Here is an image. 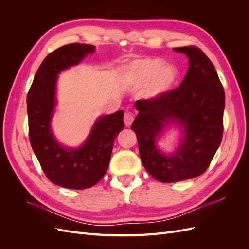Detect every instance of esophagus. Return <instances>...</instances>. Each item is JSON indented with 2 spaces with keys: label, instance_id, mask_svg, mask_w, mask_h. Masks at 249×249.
I'll return each mask as SVG.
<instances>
[{
  "label": "esophagus",
  "instance_id": "34e87169",
  "mask_svg": "<svg viewBox=\"0 0 249 249\" xmlns=\"http://www.w3.org/2000/svg\"><path fill=\"white\" fill-rule=\"evenodd\" d=\"M133 120H134V115L132 114V113H130V112H126L125 114H124V124L126 126H130L132 124V123H133Z\"/></svg>",
  "mask_w": 249,
  "mask_h": 249
}]
</instances>
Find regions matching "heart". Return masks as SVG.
<instances>
[{
    "mask_svg": "<svg viewBox=\"0 0 249 249\" xmlns=\"http://www.w3.org/2000/svg\"><path fill=\"white\" fill-rule=\"evenodd\" d=\"M178 71L171 64H163L159 58H143L131 63L124 71V79L133 85H142L145 99H156L175 85Z\"/></svg>",
    "mask_w": 249,
    "mask_h": 249,
    "instance_id": "heart-1",
    "label": "heart"
}]
</instances>
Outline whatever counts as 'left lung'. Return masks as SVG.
<instances>
[{
	"mask_svg": "<svg viewBox=\"0 0 249 249\" xmlns=\"http://www.w3.org/2000/svg\"><path fill=\"white\" fill-rule=\"evenodd\" d=\"M189 58V69L176 89L156 99L135 103L138 115L131 127L137 136L143 166L162 183L196 178L205 172L219 147L223 134L224 90L213 63L200 49H173ZM171 122L183 127L176 153L165 155L156 137Z\"/></svg>",
	"mask_w": 249,
	"mask_h": 249,
	"instance_id": "1",
	"label": "left lung"
}]
</instances>
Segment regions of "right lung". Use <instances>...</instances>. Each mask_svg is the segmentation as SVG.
Instances as JSON below:
<instances>
[{
    "mask_svg": "<svg viewBox=\"0 0 249 249\" xmlns=\"http://www.w3.org/2000/svg\"><path fill=\"white\" fill-rule=\"evenodd\" d=\"M94 49L92 44L71 43L52 52L35 73L27 96L29 138L33 152L51 182L67 189H86L100 182L108 169L114 139L124 127L123 110L104 115L78 148L60 145L51 130L58 73L79 64Z\"/></svg>",
    "mask_w": 249,
    "mask_h": 249,
    "instance_id": "1",
    "label": "right lung"
}]
</instances>
